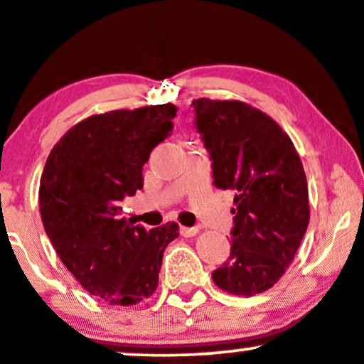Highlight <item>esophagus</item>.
I'll return each mask as SVG.
<instances>
[{
	"mask_svg": "<svg viewBox=\"0 0 364 364\" xmlns=\"http://www.w3.org/2000/svg\"><path fill=\"white\" fill-rule=\"evenodd\" d=\"M197 232H199V228H187V226H181V235L183 236V237H192V236H196Z\"/></svg>",
	"mask_w": 364,
	"mask_h": 364,
	"instance_id": "esophagus-1",
	"label": "esophagus"
}]
</instances>
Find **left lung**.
<instances>
[{"label":"left lung","instance_id":"left-lung-1","mask_svg":"<svg viewBox=\"0 0 364 364\" xmlns=\"http://www.w3.org/2000/svg\"><path fill=\"white\" fill-rule=\"evenodd\" d=\"M192 107L214 186L235 192L231 253L213 280L232 295L262 294L280 280L307 231L302 161L289 134L250 105L203 97Z\"/></svg>","mask_w":364,"mask_h":364}]
</instances>
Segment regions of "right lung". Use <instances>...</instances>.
Listing matches in <instances>:
<instances>
[{"label": "right lung", "mask_w": 364, "mask_h": 364, "mask_svg": "<svg viewBox=\"0 0 364 364\" xmlns=\"http://www.w3.org/2000/svg\"><path fill=\"white\" fill-rule=\"evenodd\" d=\"M173 105L94 114L53 146L40 178V214L58 258L94 297L133 306L159 285L164 251L178 224L154 230L121 218L143 187L150 151L170 136Z\"/></svg>", "instance_id": "right-lung-1"}]
</instances>
